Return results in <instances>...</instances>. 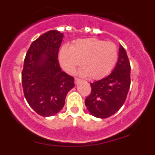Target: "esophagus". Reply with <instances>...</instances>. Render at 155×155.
I'll return each mask as SVG.
<instances>
[{"instance_id": "1", "label": "esophagus", "mask_w": 155, "mask_h": 155, "mask_svg": "<svg viewBox=\"0 0 155 155\" xmlns=\"http://www.w3.org/2000/svg\"><path fill=\"white\" fill-rule=\"evenodd\" d=\"M80 81V79H77V78H75V79H74V82H75V84H77L78 82H79Z\"/></svg>"}]
</instances>
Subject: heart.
Returning a JSON list of instances; mask_svg holds the SVG:
<instances>
[{
	"mask_svg": "<svg viewBox=\"0 0 155 155\" xmlns=\"http://www.w3.org/2000/svg\"><path fill=\"white\" fill-rule=\"evenodd\" d=\"M118 58L117 46L97 38L79 39L71 47L64 45L60 51V62L68 74H72L81 65L79 74L97 79L112 70Z\"/></svg>",
	"mask_w": 155,
	"mask_h": 155,
	"instance_id": "heart-1",
	"label": "heart"
}]
</instances>
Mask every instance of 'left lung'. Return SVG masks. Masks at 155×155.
<instances>
[{
  "instance_id": "1",
  "label": "left lung",
  "mask_w": 155,
  "mask_h": 155,
  "mask_svg": "<svg viewBox=\"0 0 155 155\" xmlns=\"http://www.w3.org/2000/svg\"><path fill=\"white\" fill-rule=\"evenodd\" d=\"M92 91L85 106L92 116L107 118L122 107L130 86V65L125 49L120 46L116 66L104 79L90 84Z\"/></svg>"
}]
</instances>
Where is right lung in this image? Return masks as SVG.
I'll list each match as a JSON object with an SVG mask.
<instances>
[{"label":"right lung","instance_id":"1","mask_svg":"<svg viewBox=\"0 0 155 155\" xmlns=\"http://www.w3.org/2000/svg\"><path fill=\"white\" fill-rule=\"evenodd\" d=\"M63 34L49 31L31 44L22 72V83L27 102L37 114L51 117L65 105L68 92L74 87V79L62 71L58 51Z\"/></svg>","mask_w":155,"mask_h":155}]
</instances>
